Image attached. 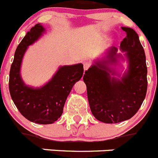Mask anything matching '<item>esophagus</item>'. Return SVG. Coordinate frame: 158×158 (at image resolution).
<instances>
[{"label":"esophagus","instance_id":"34e87169","mask_svg":"<svg viewBox=\"0 0 158 158\" xmlns=\"http://www.w3.org/2000/svg\"><path fill=\"white\" fill-rule=\"evenodd\" d=\"M83 65H84V70H87L89 67L91 66V63H90L89 62H85L83 63Z\"/></svg>","mask_w":158,"mask_h":158}]
</instances>
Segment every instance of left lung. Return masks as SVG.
<instances>
[{"mask_svg": "<svg viewBox=\"0 0 158 158\" xmlns=\"http://www.w3.org/2000/svg\"><path fill=\"white\" fill-rule=\"evenodd\" d=\"M122 29L127 36L121 42L120 48L126 52L124 54L128 61V69L123 76L120 79L111 77L115 73L108 67V63L118 61L117 48L114 47L106 59L95 62L83 77L92 113L96 119L105 123H117L133 117L140 108L147 90L144 49L134 29Z\"/></svg>", "mask_w": 158, "mask_h": 158, "instance_id": "8db88e82", "label": "left lung"}]
</instances>
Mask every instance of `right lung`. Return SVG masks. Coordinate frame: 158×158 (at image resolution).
Masks as SVG:
<instances>
[{"instance_id":"1","label":"right lung","mask_w":158,"mask_h":158,"mask_svg":"<svg viewBox=\"0 0 158 158\" xmlns=\"http://www.w3.org/2000/svg\"><path fill=\"white\" fill-rule=\"evenodd\" d=\"M44 31V27L37 23L18 45L11 65L8 86L14 104L23 116L31 122L51 124L62 115L67 96L73 85L83 76L84 68L81 63L61 66L43 87L34 89L26 85L19 73L23 54Z\"/></svg>"}]
</instances>
